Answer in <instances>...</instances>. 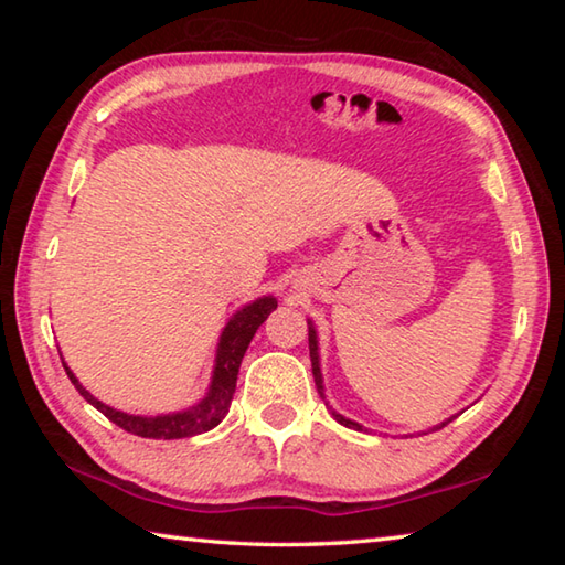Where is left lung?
<instances>
[{"mask_svg":"<svg viewBox=\"0 0 565 565\" xmlns=\"http://www.w3.org/2000/svg\"><path fill=\"white\" fill-rule=\"evenodd\" d=\"M309 353H311V371H313V381H317V388H319V394H321V398H323V381H321V366H319V341H317V329L311 327V321H309ZM331 416L339 420V424H343V426H349V428H356V431H361V426L356 424V420H351V418H347V416H341V414H337V411L331 408ZM451 420V418H448ZM448 420H444L441 426H436V428H444Z\"/></svg>","mask_w":565,"mask_h":565,"instance_id":"8db88e82","label":"left lung"}]
</instances>
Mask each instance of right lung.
Returning <instances> with one entry per match:
<instances>
[{
	"mask_svg": "<svg viewBox=\"0 0 565 565\" xmlns=\"http://www.w3.org/2000/svg\"><path fill=\"white\" fill-rule=\"evenodd\" d=\"M276 309L274 296H262L254 303L244 306L242 311H236L232 319H228L226 329L222 331V339H218L216 349V361H214V374H212V386H209V394L199 401L196 406L186 411H177V414H164V416H131L124 414V411L111 408L102 404L99 398H94L87 388L79 384V379L72 374V369L64 363V371L74 388L89 401V404L102 411L111 424H117L124 431L141 438H189L204 431H212L214 426L222 424V418L228 414V406H232L234 391H236V376L238 366H242V359L252 343L256 329L269 319V313Z\"/></svg>",
	"mask_w": 565,
	"mask_h": 565,
	"instance_id": "1",
	"label": "right lung"
}]
</instances>
